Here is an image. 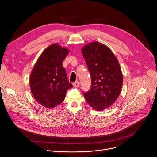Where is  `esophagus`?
Segmentation results:
<instances>
[{
  "label": "esophagus",
  "instance_id": "esophagus-1",
  "mask_svg": "<svg viewBox=\"0 0 157 157\" xmlns=\"http://www.w3.org/2000/svg\"><path fill=\"white\" fill-rule=\"evenodd\" d=\"M79 84H80V83H79V81H76V82H74L73 83V86H74L75 87H79Z\"/></svg>",
  "mask_w": 157,
  "mask_h": 157
}]
</instances>
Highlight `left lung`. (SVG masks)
Here are the masks:
<instances>
[{
	"instance_id": "obj_1",
	"label": "left lung",
	"mask_w": 157,
	"mask_h": 157,
	"mask_svg": "<svg viewBox=\"0 0 157 157\" xmlns=\"http://www.w3.org/2000/svg\"><path fill=\"white\" fill-rule=\"evenodd\" d=\"M91 77V86L83 92L87 104L97 110H103L113 104L119 97L123 76L119 61L105 44L94 41L82 48Z\"/></svg>"
}]
</instances>
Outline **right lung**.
<instances>
[{"label":"right lung","mask_w":157,"mask_h":157,"mask_svg":"<svg viewBox=\"0 0 157 157\" xmlns=\"http://www.w3.org/2000/svg\"><path fill=\"white\" fill-rule=\"evenodd\" d=\"M68 54L67 48L52 44L43 52L32 71V93L38 103L47 108H53L63 102L67 91L73 87L62 64Z\"/></svg>","instance_id":"obj_1"}]
</instances>
